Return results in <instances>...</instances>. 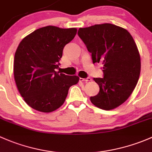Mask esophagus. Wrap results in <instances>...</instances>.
I'll return each mask as SVG.
<instances>
[{
    "label": "esophagus",
    "mask_w": 152,
    "mask_h": 152,
    "mask_svg": "<svg viewBox=\"0 0 152 152\" xmlns=\"http://www.w3.org/2000/svg\"><path fill=\"white\" fill-rule=\"evenodd\" d=\"M91 80V78L87 77V78H80V82H88V81Z\"/></svg>",
    "instance_id": "1"
}]
</instances>
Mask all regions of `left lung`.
Listing matches in <instances>:
<instances>
[{
	"mask_svg": "<svg viewBox=\"0 0 152 152\" xmlns=\"http://www.w3.org/2000/svg\"><path fill=\"white\" fill-rule=\"evenodd\" d=\"M77 34L93 63L103 64L104 77L94 78L99 92L91 96V102L105 110L118 107L132 94L140 76V57L133 38L126 29L110 23L80 28Z\"/></svg>",
	"mask_w": 152,
	"mask_h": 152,
	"instance_id": "obj_1",
	"label": "left lung"
}]
</instances>
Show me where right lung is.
Returning a JSON list of instances; mask_svg holds the SVG:
<instances>
[{
  "label": "right lung",
  "mask_w": 152,
  "mask_h": 152,
  "mask_svg": "<svg viewBox=\"0 0 152 152\" xmlns=\"http://www.w3.org/2000/svg\"><path fill=\"white\" fill-rule=\"evenodd\" d=\"M76 34L75 28L49 26L36 30L19 44L14 61L15 80L25 102L34 110H57L65 102L69 88L79 81V77L55 71L64 48Z\"/></svg>",
  "instance_id": "right-lung-1"
}]
</instances>
